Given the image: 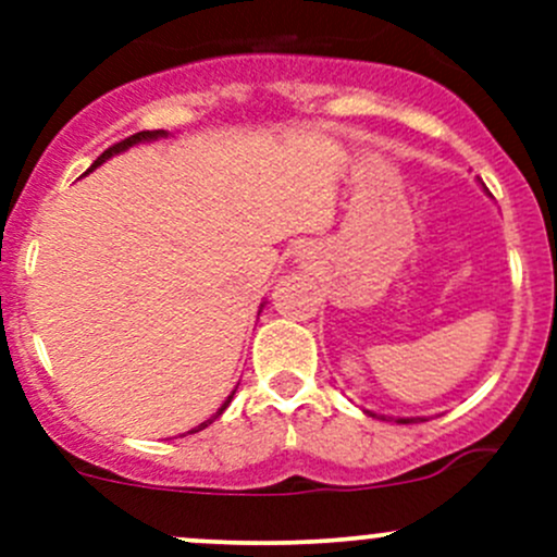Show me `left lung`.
Here are the masks:
<instances>
[{
    "label": "left lung",
    "instance_id": "8db88e82",
    "mask_svg": "<svg viewBox=\"0 0 557 557\" xmlns=\"http://www.w3.org/2000/svg\"><path fill=\"white\" fill-rule=\"evenodd\" d=\"M369 414H372V418H374V412H369ZM380 420H385V418H380ZM412 420H420V418H401V420H398V423H412Z\"/></svg>",
    "mask_w": 557,
    "mask_h": 557
}]
</instances>
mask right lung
Segmentation results:
<instances>
[{
  "label": "right lung",
  "mask_w": 557,
  "mask_h": 557,
  "mask_svg": "<svg viewBox=\"0 0 557 557\" xmlns=\"http://www.w3.org/2000/svg\"><path fill=\"white\" fill-rule=\"evenodd\" d=\"M159 137H164V132H161V128H153V132H137V134H132V137L121 139V143H115V145H112V148H107V150H104V153H102V156H99V159H97V161H94V166H99V164H102V161H104V159H110V156L121 153V150L132 148V145L143 143V139H159ZM94 166H91V170H94ZM91 170H88V172H91ZM232 398H234V393H232V396H228V401H232ZM228 401H226V404H223V407H221V409H218V414H221V412H223V409H226V407H228ZM218 414H215V418H218ZM215 418H212V420H215ZM212 420H205V423H201V425H196V429H190V431H188V434H196V431L207 429V423H212Z\"/></svg>",
  "instance_id": "1"
}]
</instances>
